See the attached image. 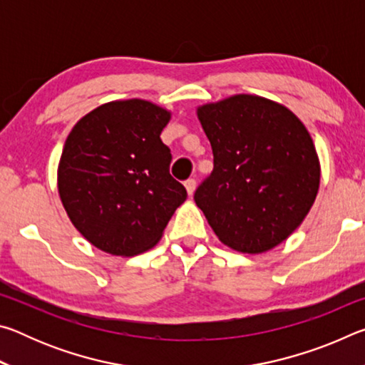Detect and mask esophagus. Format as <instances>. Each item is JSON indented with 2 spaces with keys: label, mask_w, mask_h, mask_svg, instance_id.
I'll list each match as a JSON object with an SVG mask.
<instances>
[{
  "label": "esophagus",
  "mask_w": 365,
  "mask_h": 365,
  "mask_svg": "<svg viewBox=\"0 0 365 365\" xmlns=\"http://www.w3.org/2000/svg\"><path fill=\"white\" fill-rule=\"evenodd\" d=\"M185 188H187V193H188V196H191L195 193V188H196V182H195V178H188L187 182H185Z\"/></svg>",
  "instance_id": "obj_1"
}]
</instances>
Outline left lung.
I'll return each mask as SVG.
<instances>
[{
    "label": "left lung",
    "mask_w": 365,
    "mask_h": 365,
    "mask_svg": "<svg viewBox=\"0 0 365 365\" xmlns=\"http://www.w3.org/2000/svg\"><path fill=\"white\" fill-rule=\"evenodd\" d=\"M214 170L196 206L228 248L261 255L285 242L316 201L320 163L292 110L267 98L233 95L196 109Z\"/></svg>",
    "instance_id": "obj_1"
}]
</instances>
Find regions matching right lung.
Wrapping results in <instances>:
<instances>
[{"label": "right lung", "instance_id": "obj_1", "mask_svg": "<svg viewBox=\"0 0 365 365\" xmlns=\"http://www.w3.org/2000/svg\"><path fill=\"white\" fill-rule=\"evenodd\" d=\"M170 110L146 100L104 103L66 140L58 191L72 225L95 248L135 256L156 246L187 190L160 140Z\"/></svg>", "mask_w": 365, "mask_h": 365}]
</instances>
